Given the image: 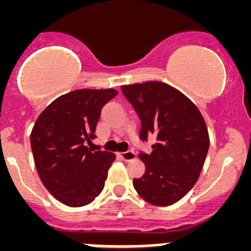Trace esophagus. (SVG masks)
I'll return each mask as SVG.
<instances>
[{
    "mask_svg": "<svg viewBox=\"0 0 251 251\" xmlns=\"http://www.w3.org/2000/svg\"><path fill=\"white\" fill-rule=\"evenodd\" d=\"M121 156H122V158L124 159V161H127V162L133 161V159L137 158V154L133 152V151H127V152H123Z\"/></svg>",
    "mask_w": 251,
    "mask_h": 251,
    "instance_id": "obj_1",
    "label": "esophagus"
}]
</instances>
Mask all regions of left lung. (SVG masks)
Segmentation results:
<instances>
[{
  "instance_id": "8db88e82",
  "label": "left lung",
  "mask_w": 251,
  "mask_h": 251,
  "mask_svg": "<svg viewBox=\"0 0 251 251\" xmlns=\"http://www.w3.org/2000/svg\"><path fill=\"white\" fill-rule=\"evenodd\" d=\"M122 92L141 119L142 141L156 137L152 152L139 154L146 172L133 186L151 205H172L200 177L210 146L205 119L185 94L162 81L122 85Z\"/></svg>"
}]
</instances>
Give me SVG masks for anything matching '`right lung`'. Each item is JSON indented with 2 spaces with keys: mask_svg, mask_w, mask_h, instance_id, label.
<instances>
[{
  "mask_svg": "<svg viewBox=\"0 0 251 251\" xmlns=\"http://www.w3.org/2000/svg\"><path fill=\"white\" fill-rule=\"evenodd\" d=\"M115 89H77L49 104L31 130V150L41 182L61 203L80 207L101 192L114 153L90 150L101 108Z\"/></svg>",
  "mask_w": 251,
  "mask_h": 251,
  "instance_id": "right-lung-1",
  "label": "right lung"
}]
</instances>
